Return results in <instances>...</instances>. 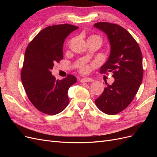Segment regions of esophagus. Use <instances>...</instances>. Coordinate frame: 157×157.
Instances as JSON below:
<instances>
[{
	"label": "esophagus",
	"mask_w": 157,
	"mask_h": 157,
	"mask_svg": "<svg viewBox=\"0 0 157 157\" xmlns=\"http://www.w3.org/2000/svg\"><path fill=\"white\" fill-rule=\"evenodd\" d=\"M93 81H94V80L92 78H86V77L82 78L80 80V82H93Z\"/></svg>",
	"instance_id": "obj_1"
}]
</instances>
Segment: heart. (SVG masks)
<instances>
[{
	"label": "heart",
	"instance_id": "heart-1",
	"mask_svg": "<svg viewBox=\"0 0 157 157\" xmlns=\"http://www.w3.org/2000/svg\"><path fill=\"white\" fill-rule=\"evenodd\" d=\"M88 40H95V41H97L100 44H101V41H102L101 37L98 36V35H91V36H90L88 38ZM88 67H86V66H82V67H81V69H80V70H81V71H82V72H83V73L86 72V71H88Z\"/></svg>",
	"mask_w": 157,
	"mask_h": 157
}]
</instances>
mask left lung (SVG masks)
Instances as JSON below:
<instances>
[{
  "label": "left lung",
  "instance_id": "8db88e82",
  "mask_svg": "<svg viewBox=\"0 0 157 157\" xmlns=\"http://www.w3.org/2000/svg\"><path fill=\"white\" fill-rule=\"evenodd\" d=\"M94 27L105 33L111 46L109 58L100 72H112L115 78L111 85L107 84L95 103L104 113L116 115L130 105L138 91L144 75L142 54L136 40L121 26L99 22Z\"/></svg>",
  "mask_w": 157,
  "mask_h": 157
}]
</instances>
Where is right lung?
I'll return each mask as SVG.
<instances>
[{
    "instance_id": "add662e5",
    "label": "right lung",
    "mask_w": 157,
    "mask_h": 157,
    "mask_svg": "<svg viewBox=\"0 0 157 157\" xmlns=\"http://www.w3.org/2000/svg\"><path fill=\"white\" fill-rule=\"evenodd\" d=\"M78 27L54 25L40 31L28 45L21 73L23 86L30 101L38 110L49 115L63 111L69 103L68 90L77 78L69 75L56 80L51 70L63 58L65 39Z\"/></svg>"
}]
</instances>
